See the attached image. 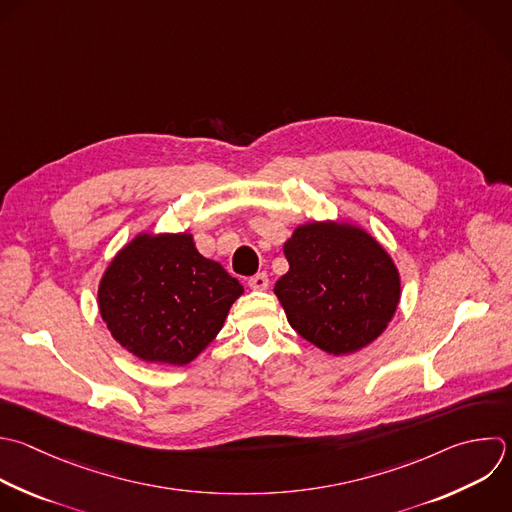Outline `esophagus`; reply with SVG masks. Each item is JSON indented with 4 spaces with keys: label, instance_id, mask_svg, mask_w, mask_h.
I'll list each match as a JSON object with an SVG mask.
<instances>
[{
    "label": "esophagus",
    "instance_id": "obj_1",
    "mask_svg": "<svg viewBox=\"0 0 512 512\" xmlns=\"http://www.w3.org/2000/svg\"><path fill=\"white\" fill-rule=\"evenodd\" d=\"M268 284H270V280H268V276H266L264 272H258V274H254L252 278H248V286H250L252 290H266Z\"/></svg>",
    "mask_w": 512,
    "mask_h": 512
}]
</instances>
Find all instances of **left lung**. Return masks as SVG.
I'll use <instances>...</instances> for the list:
<instances>
[{
    "mask_svg": "<svg viewBox=\"0 0 512 512\" xmlns=\"http://www.w3.org/2000/svg\"><path fill=\"white\" fill-rule=\"evenodd\" d=\"M288 272L274 294L290 326L326 354L344 356L372 344L392 322L400 272L362 226L312 220L284 242Z\"/></svg>",
    "mask_w": 512,
    "mask_h": 512,
    "instance_id": "obj_1",
    "label": "left lung"
}]
</instances>
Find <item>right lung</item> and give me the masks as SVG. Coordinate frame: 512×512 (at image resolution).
Listing matches in <instances>:
<instances>
[{
    "instance_id": "obj_1",
    "label": "right lung",
    "mask_w": 512,
    "mask_h": 512,
    "mask_svg": "<svg viewBox=\"0 0 512 512\" xmlns=\"http://www.w3.org/2000/svg\"><path fill=\"white\" fill-rule=\"evenodd\" d=\"M244 286L202 256L190 232H140L98 284L102 320L144 362L186 366L222 330Z\"/></svg>"
}]
</instances>
